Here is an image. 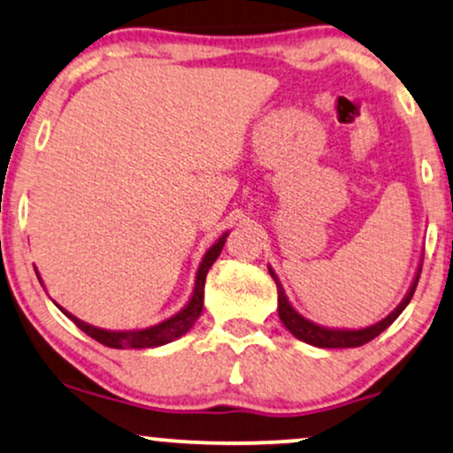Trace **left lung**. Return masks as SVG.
I'll use <instances>...</instances> for the list:
<instances>
[{"instance_id":"8db88e82","label":"left lung","mask_w":453,"mask_h":453,"mask_svg":"<svg viewBox=\"0 0 453 453\" xmlns=\"http://www.w3.org/2000/svg\"><path fill=\"white\" fill-rule=\"evenodd\" d=\"M267 269H269V276L273 278V282H276V286H278V316H280V319H282L284 328L288 330L290 334L296 336V339L303 342H307V345H313L319 349H351V347H362V345H365V342H370L372 339H376V336H379L380 332H385L388 326H391L395 319L399 318V313L408 307V303L411 301V295H414V290H416L418 278H420L422 261L416 269V276H414V280H411L408 293H405L402 303H399V305L395 307L387 318H382L380 322L365 326V328H330V326L316 324V322H311V319H307L305 316H301V313L293 307V303L288 301V296H286L282 282L278 280L276 272H273L269 265H267Z\"/></svg>"}]
</instances>
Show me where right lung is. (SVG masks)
<instances>
[{"instance_id": "1", "label": "right lung", "mask_w": 453, "mask_h": 453, "mask_svg": "<svg viewBox=\"0 0 453 453\" xmlns=\"http://www.w3.org/2000/svg\"><path fill=\"white\" fill-rule=\"evenodd\" d=\"M230 236V232H223L219 238L215 240V244L204 253L203 261H200L198 272H196V280H194V288H192V296L188 299L184 309L171 316L163 322L148 326V328L142 330H106V328H98V326H91L83 319H79L77 316H73L71 311H66L65 307H60L56 303V307L65 313L66 318H71L74 324L81 328L85 334H89L91 339H96L102 345L112 347V349H152V347H160L167 345V342H173L184 336L188 330L196 324V319L200 318L204 307V282H207V273L211 265H213L217 257H219L223 244H226V238ZM39 282H42V276H37ZM43 284V282H42Z\"/></svg>"}]
</instances>
